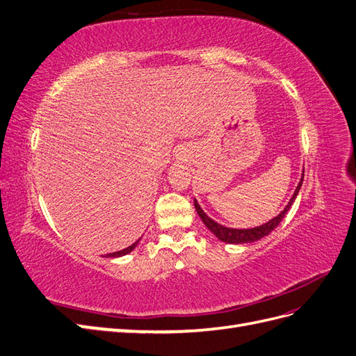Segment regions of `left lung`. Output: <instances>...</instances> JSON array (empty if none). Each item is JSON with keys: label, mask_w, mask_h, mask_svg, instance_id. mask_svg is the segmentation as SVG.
Segmentation results:
<instances>
[{"label": "left lung", "mask_w": 356, "mask_h": 356, "mask_svg": "<svg viewBox=\"0 0 356 356\" xmlns=\"http://www.w3.org/2000/svg\"><path fill=\"white\" fill-rule=\"evenodd\" d=\"M303 178H305V169H303V174H301V178H300V182L298 186L294 191L293 197L289 199L288 204L284 208V211L276 215L275 218H272L270 221H267L261 225H257V227H252V229H232V227H225V225H221L218 224L217 221H213L211 217H208L207 213L203 212V209L200 208V204L197 203V200L195 199V208L199 213V217L202 218L203 224L207 225V227L217 236V238L221 241V242H225V243H233V245H241V243H251V242H255V241H260L261 238H264V236H267L268 233H270L272 230H275L279 222H281L285 217V213L289 211V208L293 207V203L298 195V191L301 188V184H303Z\"/></svg>", "instance_id": "8db88e82"}]
</instances>
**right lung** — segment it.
<instances>
[{"label":"right lung","mask_w":356,"mask_h":356,"mask_svg":"<svg viewBox=\"0 0 356 356\" xmlns=\"http://www.w3.org/2000/svg\"><path fill=\"white\" fill-rule=\"evenodd\" d=\"M138 242H139V239H138L135 243H132L131 246L124 248V250H122V251H117V252H111V254H106L105 257H106V258H115V257H122V255H126V254H129V252H132V251L135 250V246L138 245Z\"/></svg>","instance_id":"right-lung-1"}]
</instances>
